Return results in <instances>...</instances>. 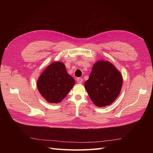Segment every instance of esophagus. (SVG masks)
<instances>
[{
    "label": "esophagus",
    "mask_w": 153,
    "mask_h": 153,
    "mask_svg": "<svg viewBox=\"0 0 153 153\" xmlns=\"http://www.w3.org/2000/svg\"><path fill=\"white\" fill-rule=\"evenodd\" d=\"M76 81L78 84H82L84 80H83V78H76Z\"/></svg>",
    "instance_id": "34e87169"
}]
</instances>
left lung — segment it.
<instances>
[{"label":"left lung","instance_id":"8db88e82","mask_svg":"<svg viewBox=\"0 0 153 153\" xmlns=\"http://www.w3.org/2000/svg\"><path fill=\"white\" fill-rule=\"evenodd\" d=\"M123 78L116 68L108 61L96 62L85 87L91 100L97 106L112 103L121 91Z\"/></svg>","mask_w":153,"mask_h":153}]
</instances>
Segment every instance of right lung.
<instances>
[{"label":"right lung","mask_w":153,"mask_h":153,"mask_svg":"<svg viewBox=\"0 0 153 153\" xmlns=\"http://www.w3.org/2000/svg\"><path fill=\"white\" fill-rule=\"evenodd\" d=\"M75 82L62 62H54L41 74L37 87L40 94L49 103H58L66 96Z\"/></svg>","instance_id":"obj_1"}]
</instances>
